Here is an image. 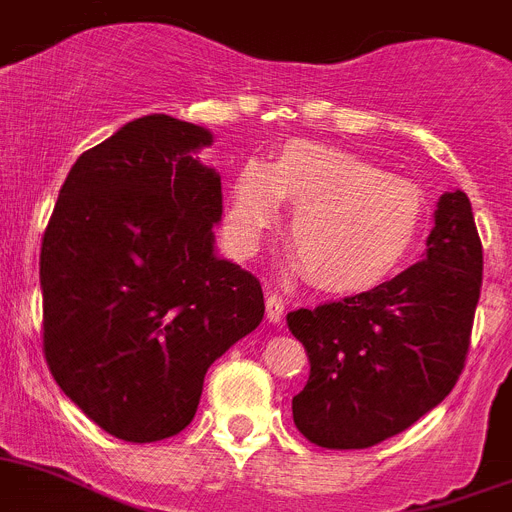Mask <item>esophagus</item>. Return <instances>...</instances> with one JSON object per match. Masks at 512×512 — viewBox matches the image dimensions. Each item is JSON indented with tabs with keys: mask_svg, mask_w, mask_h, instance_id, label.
Wrapping results in <instances>:
<instances>
[{
	"mask_svg": "<svg viewBox=\"0 0 512 512\" xmlns=\"http://www.w3.org/2000/svg\"><path fill=\"white\" fill-rule=\"evenodd\" d=\"M266 318L272 323H279L285 318V300H282L277 290L266 292Z\"/></svg>",
	"mask_w": 512,
	"mask_h": 512,
	"instance_id": "1",
	"label": "esophagus"
}]
</instances>
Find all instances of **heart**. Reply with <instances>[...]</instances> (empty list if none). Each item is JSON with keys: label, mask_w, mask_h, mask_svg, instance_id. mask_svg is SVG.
<instances>
[{"label": "heart", "mask_w": 512, "mask_h": 512, "mask_svg": "<svg viewBox=\"0 0 512 512\" xmlns=\"http://www.w3.org/2000/svg\"><path fill=\"white\" fill-rule=\"evenodd\" d=\"M282 199L295 204L290 246L310 282L365 292L399 272L425 227V191L355 152L292 139L272 163L248 157L227 191L225 233L256 251L277 225Z\"/></svg>", "instance_id": "b5f03b06"}]
</instances>
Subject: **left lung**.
Instances as JSON below:
<instances>
[{
	"label": "left lung",
	"instance_id": "8db88e82",
	"mask_svg": "<svg viewBox=\"0 0 512 512\" xmlns=\"http://www.w3.org/2000/svg\"><path fill=\"white\" fill-rule=\"evenodd\" d=\"M479 287L471 202L448 191L422 261L368 292L287 313L310 360L308 383L292 399L298 430L321 448L352 451L425 417L464 370Z\"/></svg>",
	"mask_w": 512,
	"mask_h": 512
}]
</instances>
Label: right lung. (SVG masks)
Returning <instances> with one entry per match:
<instances>
[{"label": "right lung", "mask_w": 512, "mask_h": 512, "mask_svg": "<svg viewBox=\"0 0 512 512\" xmlns=\"http://www.w3.org/2000/svg\"><path fill=\"white\" fill-rule=\"evenodd\" d=\"M204 126L152 113L82 152L41 243L43 352L59 388L126 443L189 425L204 375L264 318L259 279L214 253L220 173Z\"/></svg>", "instance_id": "1"}]
</instances>
